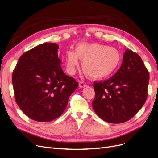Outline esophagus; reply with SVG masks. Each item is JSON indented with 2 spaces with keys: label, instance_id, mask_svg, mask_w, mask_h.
Returning a JSON list of instances; mask_svg holds the SVG:
<instances>
[{
  "label": "esophagus",
  "instance_id": "34e87169",
  "mask_svg": "<svg viewBox=\"0 0 158 158\" xmlns=\"http://www.w3.org/2000/svg\"><path fill=\"white\" fill-rule=\"evenodd\" d=\"M86 86V84L84 82H79V87L80 88H84Z\"/></svg>",
  "mask_w": 158,
  "mask_h": 158
}]
</instances>
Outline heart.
Instances as JSON below:
<instances>
[{"label": "heart", "instance_id": "obj_1", "mask_svg": "<svg viewBox=\"0 0 158 158\" xmlns=\"http://www.w3.org/2000/svg\"><path fill=\"white\" fill-rule=\"evenodd\" d=\"M78 59L82 61V70L88 78L102 80L111 76L121 60L118 49L98 43H80L75 52L69 50L66 53L65 66L67 73L74 75L79 65Z\"/></svg>", "mask_w": 158, "mask_h": 158}]
</instances>
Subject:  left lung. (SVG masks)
I'll return each instance as SVG.
<instances>
[{
    "label": "left lung",
    "instance_id": "1",
    "mask_svg": "<svg viewBox=\"0 0 158 158\" xmlns=\"http://www.w3.org/2000/svg\"><path fill=\"white\" fill-rule=\"evenodd\" d=\"M149 78V73L140 56L127 49L117 73L103 82L94 83V111L102 120L110 123L130 120L146 102Z\"/></svg>",
    "mask_w": 158,
    "mask_h": 158
}]
</instances>
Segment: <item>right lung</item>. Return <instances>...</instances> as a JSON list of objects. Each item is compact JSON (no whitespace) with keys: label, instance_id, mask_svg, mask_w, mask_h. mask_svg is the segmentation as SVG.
Wrapping results in <instances>:
<instances>
[{"label":"right lung","instance_id":"obj_1","mask_svg":"<svg viewBox=\"0 0 158 158\" xmlns=\"http://www.w3.org/2000/svg\"><path fill=\"white\" fill-rule=\"evenodd\" d=\"M59 45L44 43L23 53L12 73L14 96L33 120L49 122L60 117L78 83L62 69Z\"/></svg>","mask_w":158,"mask_h":158}]
</instances>
